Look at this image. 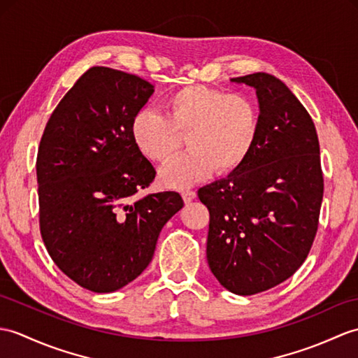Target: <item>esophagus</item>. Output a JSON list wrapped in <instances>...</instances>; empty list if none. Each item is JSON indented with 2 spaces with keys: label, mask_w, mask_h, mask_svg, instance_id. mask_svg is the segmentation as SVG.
I'll return each instance as SVG.
<instances>
[{
  "label": "esophagus",
  "mask_w": 358,
  "mask_h": 358,
  "mask_svg": "<svg viewBox=\"0 0 358 358\" xmlns=\"http://www.w3.org/2000/svg\"><path fill=\"white\" fill-rule=\"evenodd\" d=\"M181 196H182V199H185V203H190L195 198V192L192 189H182Z\"/></svg>",
  "instance_id": "1"
}]
</instances>
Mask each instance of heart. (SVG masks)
<instances>
[{"mask_svg":"<svg viewBox=\"0 0 358 358\" xmlns=\"http://www.w3.org/2000/svg\"><path fill=\"white\" fill-rule=\"evenodd\" d=\"M259 128L257 108L241 93L186 85L164 97L163 114L143 108L131 120V137L154 163H166L186 136L187 151L164 166V185L186 187L217 171H236L252 152Z\"/></svg>","mask_w":358,"mask_h":358,"instance_id":"heart-1","label":"heart"}]
</instances>
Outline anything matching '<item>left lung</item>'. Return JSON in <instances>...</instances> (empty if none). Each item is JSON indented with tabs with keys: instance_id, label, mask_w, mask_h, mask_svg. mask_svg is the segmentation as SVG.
Listing matches in <instances>:
<instances>
[{
	"instance_id": "left-lung-1",
	"label": "left lung",
	"mask_w": 358,
	"mask_h": 358,
	"mask_svg": "<svg viewBox=\"0 0 358 358\" xmlns=\"http://www.w3.org/2000/svg\"><path fill=\"white\" fill-rule=\"evenodd\" d=\"M256 90L259 128L247 160L198 190L209 209L207 262L229 292L276 287L305 262L323 198L314 122L289 88L267 73L231 79Z\"/></svg>"
}]
</instances>
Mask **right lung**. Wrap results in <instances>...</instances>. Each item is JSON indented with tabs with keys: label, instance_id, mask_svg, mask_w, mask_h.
<instances>
[{
	"label": "right lung",
	"instance_id": "right-lung-1",
	"mask_svg": "<svg viewBox=\"0 0 358 358\" xmlns=\"http://www.w3.org/2000/svg\"><path fill=\"white\" fill-rule=\"evenodd\" d=\"M154 93L136 74L91 66L57 103L36 157L39 229L53 262L94 293H111L152 261L178 192H137L155 169L131 137Z\"/></svg>",
	"mask_w": 358,
	"mask_h": 358
}]
</instances>
